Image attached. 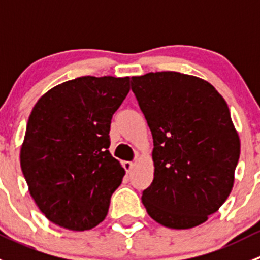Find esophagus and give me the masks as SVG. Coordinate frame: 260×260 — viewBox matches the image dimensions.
Segmentation results:
<instances>
[{
    "label": "esophagus",
    "instance_id": "obj_1",
    "mask_svg": "<svg viewBox=\"0 0 260 260\" xmlns=\"http://www.w3.org/2000/svg\"><path fill=\"white\" fill-rule=\"evenodd\" d=\"M132 166H133V164L131 161H124V162H123V167H124V170L127 172H129L131 170H132Z\"/></svg>",
    "mask_w": 260,
    "mask_h": 260
}]
</instances>
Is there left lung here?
<instances>
[{"label": "left lung", "mask_w": 260, "mask_h": 260, "mask_svg": "<svg viewBox=\"0 0 260 260\" xmlns=\"http://www.w3.org/2000/svg\"><path fill=\"white\" fill-rule=\"evenodd\" d=\"M131 85L153 137L143 205L166 228L198 226L234 185L240 140L226 102L206 80L177 72L132 77Z\"/></svg>", "instance_id": "left-lung-1"}]
</instances>
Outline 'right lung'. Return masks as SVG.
Here are the masks:
<instances>
[{"mask_svg":"<svg viewBox=\"0 0 260 260\" xmlns=\"http://www.w3.org/2000/svg\"><path fill=\"white\" fill-rule=\"evenodd\" d=\"M128 91V77H80L50 89L32 108L21 170L36 205L54 224L83 232L108 214L125 174L108 151L109 131Z\"/></svg>","mask_w":260,"mask_h":260,"instance_id":"add662e5","label":"right lung"}]
</instances>
